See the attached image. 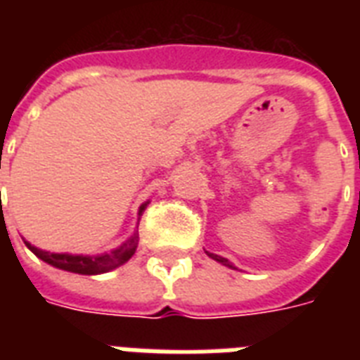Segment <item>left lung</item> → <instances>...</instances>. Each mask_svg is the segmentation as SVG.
<instances>
[{
    "label": "left lung",
    "instance_id": "8db88e82",
    "mask_svg": "<svg viewBox=\"0 0 360 360\" xmlns=\"http://www.w3.org/2000/svg\"><path fill=\"white\" fill-rule=\"evenodd\" d=\"M205 252H207V250H205ZM207 256H209V257H213L214 262H219V263H222V265H226V267H230V269H237L236 265H231V263L228 262V259H226V257L219 256V254H211V252H207Z\"/></svg>",
    "mask_w": 360,
    "mask_h": 360
}]
</instances>
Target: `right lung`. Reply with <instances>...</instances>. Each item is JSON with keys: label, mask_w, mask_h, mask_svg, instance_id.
<instances>
[{"label": "right lung", "mask_w": 360, "mask_h": 360, "mask_svg": "<svg viewBox=\"0 0 360 360\" xmlns=\"http://www.w3.org/2000/svg\"><path fill=\"white\" fill-rule=\"evenodd\" d=\"M147 203H141L140 209H138V220H140L141 213L146 211ZM138 231H134L129 239L121 243L117 248L110 252H104V254H97V256H84V254H56V252H46L41 250V248H37L31 243L24 240L25 246L30 248L33 254H35L39 259L42 262H46L48 265H52L56 269H63V271H69V273H76V274H87V276H91V274H103L108 273V271H114L120 265L127 263L130 257L134 256L136 248H138Z\"/></svg>", "instance_id": "add662e5"}]
</instances>
